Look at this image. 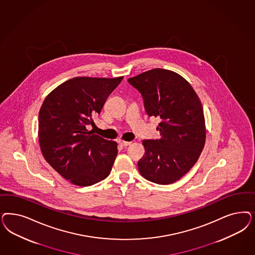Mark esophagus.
<instances>
[{"label": "esophagus", "mask_w": 255, "mask_h": 255, "mask_svg": "<svg viewBox=\"0 0 255 255\" xmlns=\"http://www.w3.org/2000/svg\"><path fill=\"white\" fill-rule=\"evenodd\" d=\"M119 143L122 145V146H128L131 144V141H125V140H119Z\"/></svg>", "instance_id": "esophagus-1"}]
</instances>
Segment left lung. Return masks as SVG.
<instances>
[{"instance_id": "8db88e82", "label": "left lung", "mask_w": 255, "mask_h": 255, "mask_svg": "<svg viewBox=\"0 0 255 255\" xmlns=\"http://www.w3.org/2000/svg\"><path fill=\"white\" fill-rule=\"evenodd\" d=\"M139 91L149 117L160 119V139L143 140L140 174L159 185L172 184L189 172L206 142L204 110L197 94L180 75L155 68L128 80Z\"/></svg>"}]
</instances>
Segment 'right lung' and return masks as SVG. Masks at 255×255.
Instances as JSON below:
<instances>
[{
    "mask_svg": "<svg viewBox=\"0 0 255 255\" xmlns=\"http://www.w3.org/2000/svg\"><path fill=\"white\" fill-rule=\"evenodd\" d=\"M77 77L59 85L44 100L38 115V140L45 159L72 184L87 187L107 177L117 143L86 127L99 115L108 97L122 82Z\"/></svg>",
    "mask_w": 255,
    "mask_h": 255,
    "instance_id": "1",
    "label": "right lung"
}]
</instances>
